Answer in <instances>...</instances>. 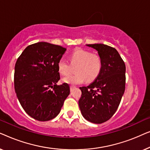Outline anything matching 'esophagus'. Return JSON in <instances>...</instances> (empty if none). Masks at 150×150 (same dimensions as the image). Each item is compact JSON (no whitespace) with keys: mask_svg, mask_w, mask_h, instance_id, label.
<instances>
[{"mask_svg":"<svg viewBox=\"0 0 150 150\" xmlns=\"http://www.w3.org/2000/svg\"><path fill=\"white\" fill-rule=\"evenodd\" d=\"M74 88H75V86H74V85H71V86H70V90H71V91H72V90H73L74 89Z\"/></svg>","mask_w":150,"mask_h":150,"instance_id":"esophagus-1","label":"esophagus"}]
</instances>
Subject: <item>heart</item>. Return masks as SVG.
I'll use <instances>...</instances> for the list:
<instances>
[{
    "label": "heart",
    "instance_id": "1",
    "mask_svg": "<svg viewBox=\"0 0 150 150\" xmlns=\"http://www.w3.org/2000/svg\"><path fill=\"white\" fill-rule=\"evenodd\" d=\"M71 65L64 58L59 59L57 63L59 72L62 75L71 73L72 67L76 68L75 74L63 78L65 83L76 85L84 81L92 82L97 79L101 73L102 61L99 55L92 54L89 51L83 49H76L70 55Z\"/></svg>",
    "mask_w": 150,
    "mask_h": 150
}]
</instances>
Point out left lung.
Wrapping results in <instances>:
<instances>
[{"mask_svg":"<svg viewBox=\"0 0 150 150\" xmlns=\"http://www.w3.org/2000/svg\"><path fill=\"white\" fill-rule=\"evenodd\" d=\"M102 61L101 73L82 91L79 105L82 115L93 124H102L116 112L125 91L126 65L115 48L102 44H87Z\"/></svg>","mask_w":150,"mask_h":150,"instance_id":"8db88e82","label":"left lung"}]
</instances>
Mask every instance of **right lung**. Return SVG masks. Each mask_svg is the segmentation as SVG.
<instances>
[{"instance_id":"right-lung-1","label":"right lung","mask_w":150,"mask_h":150,"mask_svg":"<svg viewBox=\"0 0 150 150\" xmlns=\"http://www.w3.org/2000/svg\"><path fill=\"white\" fill-rule=\"evenodd\" d=\"M65 50L58 45L38 42L26 47L16 61V95L23 109L35 120L54 119L70 93L68 84L57 85L60 79L57 63Z\"/></svg>"}]
</instances>
